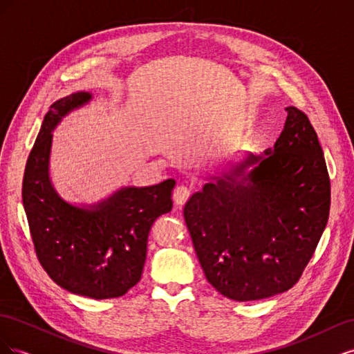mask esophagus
Wrapping results in <instances>:
<instances>
[{"label": "esophagus", "instance_id": "obj_1", "mask_svg": "<svg viewBox=\"0 0 354 354\" xmlns=\"http://www.w3.org/2000/svg\"><path fill=\"white\" fill-rule=\"evenodd\" d=\"M190 194H192V189L189 186H185L181 185L178 186L176 190H174V202L177 203V205H185V203L187 202V199L190 198Z\"/></svg>", "mask_w": 354, "mask_h": 354}]
</instances>
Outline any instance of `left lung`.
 Segmentation results:
<instances>
[{"instance_id": "8db88e82", "label": "left lung", "mask_w": 354, "mask_h": 354, "mask_svg": "<svg viewBox=\"0 0 354 354\" xmlns=\"http://www.w3.org/2000/svg\"><path fill=\"white\" fill-rule=\"evenodd\" d=\"M285 111L273 149L239 155L185 207L207 281L234 301L292 288L328 223L330 183L317 134L304 112Z\"/></svg>"}]
</instances>
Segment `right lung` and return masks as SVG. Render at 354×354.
Masks as SVG:
<instances>
[{
	"mask_svg": "<svg viewBox=\"0 0 354 354\" xmlns=\"http://www.w3.org/2000/svg\"><path fill=\"white\" fill-rule=\"evenodd\" d=\"M90 99L80 91L51 104L28 158L22 199L42 269L72 294L106 299L122 297L140 281L149 232L173 208L176 181L124 187L90 208L63 201L48 177L51 131Z\"/></svg>",
	"mask_w": 354,
	"mask_h": 354,
	"instance_id": "right-lung-1",
	"label": "right lung"
}]
</instances>
